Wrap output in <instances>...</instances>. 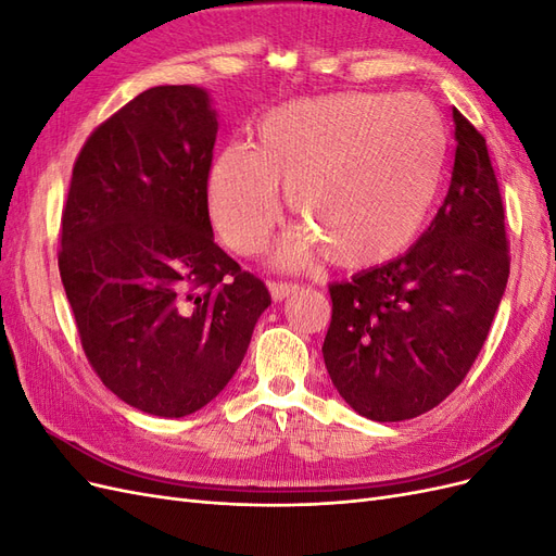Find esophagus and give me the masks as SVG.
<instances>
[{
    "instance_id": "34e87169",
    "label": "esophagus",
    "mask_w": 556,
    "mask_h": 556,
    "mask_svg": "<svg viewBox=\"0 0 556 556\" xmlns=\"http://www.w3.org/2000/svg\"><path fill=\"white\" fill-rule=\"evenodd\" d=\"M268 288H271V294H274V299L282 301L285 296H290V294H294V292L299 290V282H288V280H274L271 285H268Z\"/></svg>"
}]
</instances>
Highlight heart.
<instances>
[{
	"mask_svg": "<svg viewBox=\"0 0 556 556\" xmlns=\"http://www.w3.org/2000/svg\"><path fill=\"white\" fill-rule=\"evenodd\" d=\"M447 157L441 113L417 94L343 92L266 113L255 148L233 143L208 172L220 237L257 255L282 217L280 185L304 227L280 250L304 264L317 248L348 268L396 257L422 229Z\"/></svg>",
	"mask_w": 556,
	"mask_h": 556,
	"instance_id": "1",
	"label": "heart"
}]
</instances>
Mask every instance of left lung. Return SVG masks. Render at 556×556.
Here are the masks:
<instances>
[{"instance_id":"left-lung-1","label":"left lung","mask_w":556,"mask_h":556,"mask_svg":"<svg viewBox=\"0 0 556 556\" xmlns=\"http://www.w3.org/2000/svg\"><path fill=\"white\" fill-rule=\"evenodd\" d=\"M452 121V178L429 229L406 255L329 288V378L376 422L417 417L457 390L506 292L510 252L494 166L482 134L457 109Z\"/></svg>"}]
</instances>
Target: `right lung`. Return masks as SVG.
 <instances>
[{
    "mask_svg": "<svg viewBox=\"0 0 556 556\" xmlns=\"http://www.w3.org/2000/svg\"><path fill=\"white\" fill-rule=\"evenodd\" d=\"M208 94L157 86L83 143L62 208L58 264L83 352L109 390L185 417L225 390L271 304L215 243Z\"/></svg>",
    "mask_w": 556,
    "mask_h": 556,
    "instance_id": "1",
    "label": "right lung"
}]
</instances>
